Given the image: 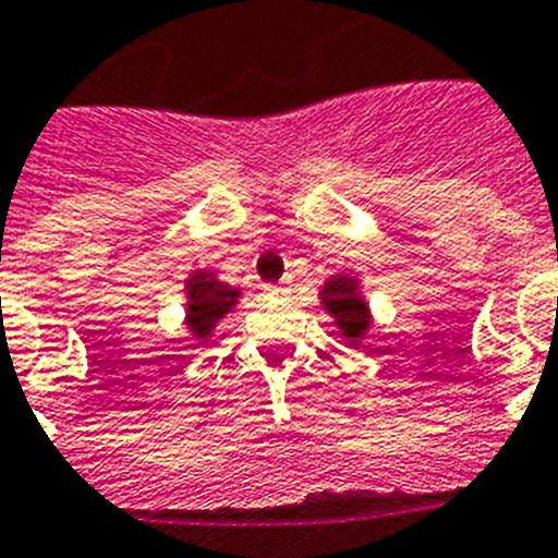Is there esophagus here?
Returning <instances> with one entry per match:
<instances>
[{
	"mask_svg": "<svg viewBox=\"0 0 558 558\" xmlns=\"http://www.w3.org/2000/svg\"><path fill=\"white\" fill-rule=\"evenodd\" d=\"M266 292L275 294V298H286V294L292 292V289H289V286H269V289H266Z\"/></svg>",
	"mask_w": 558,
	"mask_h": 558,
	"instance_id": "obj_1",
	"label": "esophagus"
}]
</instances>
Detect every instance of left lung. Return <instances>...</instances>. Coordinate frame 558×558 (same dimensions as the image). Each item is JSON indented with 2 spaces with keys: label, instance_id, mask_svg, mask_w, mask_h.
I'll return each instance as SVG.
<instances>
[{
  "label": "left lung",
  "instance_id": "left-lung-1",
  "mask_svg": "<svg viewBox=\"0 0 558 558\" xmlns=\"http://www.w3.org/2000/svg\"><path fill=\"white\" fill-rule=\"evenodd\" d=\"M319 306L326 308L333 326L339 328V337L351 348H362L373 331V308L365 298L360 272L353 269H337L328 275L319 286Z\"/></svg>",
  "mask_w": 558,
  "mask_h": 558
}]
</instances>
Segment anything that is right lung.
Listing matches in <instances>:
<instances>
[{"label":"right lung","mask_w":558,"mask_h":558,"mask_svg":"<svg viewBox=\"0 0 558 558\" xmlns=\"http://www.w3.org/2000/svg\"><path fill=\"white\" fill-rule=\"evenodd\" d=\"M244 289L241 286H230L227 280L219 278V272L213 269H193L185 278V323L187 333H191V348H202L207 342L221 319L239 306Z\"/></svg>","instance_id":"1"}]
</instances>
